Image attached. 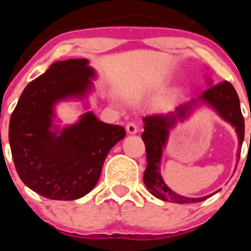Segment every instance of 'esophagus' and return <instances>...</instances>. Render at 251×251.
Segmentation results:
<instances>
[{"mask_svg": "<svg viewBox=\"0 0 251 251\" xmlns=\"http://www.w3.org/2000/svg\"><path fill=\"white\" fill-rule=\"evenodd\" d=\"M126 131H127V133H130V135H135V133L138 132V125L135 123H128L127 125H126Z\"/></svg>", "mask_w": 251, "mask_h": 251, "instance_id": "34e87169", "label": "esophagus"}]
</instances>
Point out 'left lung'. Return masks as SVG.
I'll list each match as a JSON object with an SVG mask.
<instances>
[{
    "label": "left lung",
    "instance_id": "left-lung-1",
    "mask_svg": "<svg viewBox=\"0 0 251 251\" xmlns=\"http://www.w3.org/2000/svg\"><path fill=\"white\" fill-rule=\"evenodd\" d=\"M206 80L210 87L199 97L178 105L175 111H170L168 114H153L143 118L144 132L142 133V140L146 144L147 151V168L143 175V181L148 191L161 201L179 204L199 203L219 192L201 198H189L174 192L164 182L161 176V156L168 144L170 130H173L177 123L188 119L197 108L201 105L211 108L222 120L235 128L239 147L244 141V118L240 110L239 97L234 87L228 81L212 86V81L209 77H206ZM239 155L240 153H237L238 158Z\"/></svg>",
    "mask_w": 251,
    "mask_h": 251
}]
</instances>
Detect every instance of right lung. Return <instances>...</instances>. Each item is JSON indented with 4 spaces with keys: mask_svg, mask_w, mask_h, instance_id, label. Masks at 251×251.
I'll list each match as a JSON object with an SVG mask.
<instances>
[{
    "mask_svg": "<svg viewBox=\"0 0 251 251\" xmlns=\"http://www.w3.org/2000/svg\"><path fill=\"white\" fill-rule=\"evenodd\" d=\"M88 59L59 60L23 91L9 121V144L20 179L45 198L74 201L100 179L110 149L125 137L124 127L86 111L72 125L57 124L55 107L81 100L88 108L97 73Z\"/></svg>",
    "mask_w": 251,
    "mask_h": 251,
    "instance_id": "1",
    "label": "right lung"
}]
</instances>
